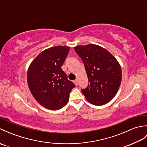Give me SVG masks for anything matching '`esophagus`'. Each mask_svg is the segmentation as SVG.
I'll return each instance as SVG.
<instances>
[{
    "label": "esophagus",
    "mask_w": 147,
    "mask_h": 147,
    "mask_svg": "<svg viewBox=\"0 0 147 147\" xmlns=\"http://www.w3.org/2000/svg\"><path fill=\"white\" fill-rule=\"evenodd\" d=\"M74 82V84H75V85H76V86H77L78 85V81L77 80H74V82Z\"/></svg>",
    "instance_id": "1"
}]
</instances>
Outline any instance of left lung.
Returning a JSON list of instances; mask_svg holds the SVG:
<instances>
[{"instance_id": "8db88e82", "label": "left lung", "mask_w": 147, "mask_h": 147, "mask_svg": "<svg viewBox=\"0 0 147 147\" xmlns=\"http://www.w3.org/2000/svg\"><path fill=\"white\" fill-rule=\"evenodd\" d=\"M74 51L83 61L90 84L82 90L92 104L102 105L113 98L121 83V65L113 55L102 47L88 44L78 45Z\"/></svg>"}]
</instances>
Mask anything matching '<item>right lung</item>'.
Instances as JSON below:
<instances>
[{"instance_id": "add662e5", "label": "right lung", "mask_w": 147, "mask_h": 147, "mask_svg": "<svg viewBox=\"0 0 147 147\" xmlns=\"http://www.w3.org/2000/svg\"><path fill=\"white\" fill-rule=\"evenodd\" d=\"M70 48L55 46L42 51L32 62L27 82L33 97L50 110H59L67 104L75 85L67 79L61 67Z\"/></svg>"}]
</instances>
